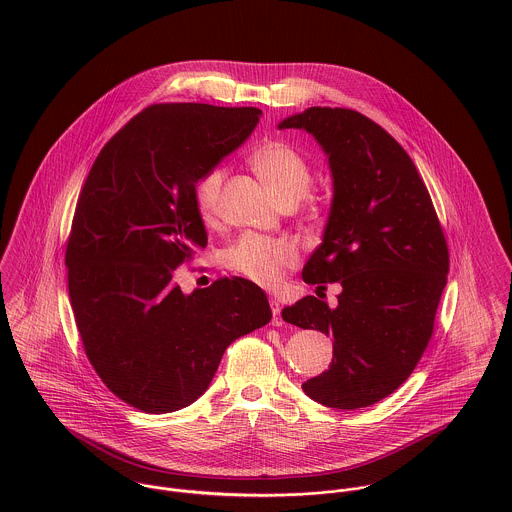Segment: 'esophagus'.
Masks as SVG:
<instances>
[{"label":"esophagus","mask_w":512,"mask_h":512,"mask_svg":"<svg viewBox=\"0 0 512 512\" xmlns=\"http://www.w3.org/2000/svg\"><path fill=\"white\" fill-rule=\"evenodd\" d=\"M270 307H272V325H276V327H282L284 325V319H282V305H280V301L278 299H270Z\"/></svg>","instance_id":"34e87169"}]
</instances>
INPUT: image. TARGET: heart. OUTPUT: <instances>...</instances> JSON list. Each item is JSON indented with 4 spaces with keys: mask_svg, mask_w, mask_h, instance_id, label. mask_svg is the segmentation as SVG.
<instances>
[{
    "mask_svg": "<svg viewBox=\"0 0 512 512\" xmlns=\"http://www.w3.org/2000/svg\"><path fill=\"white\" fill-rule=\"evenodd\" d=\"M254 171L268 183L280 203L299 201L311 187V169L303 155L286 142H268L250 155ZM226 171L222 167L209 169L195 185V201L201 217L213 219L219 211L220 189ZM299 254L288 238H270L262 234H242L222 252V262L228 270L246 280L272 288L288 268L295 266Z\"/></svg>",
    "mask_w": 512,
    "mask_h": 512,
    "instance_id": "b5f03b06",
    "label": "heart"
}]
</instances>
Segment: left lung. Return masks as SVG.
Segmentation results:
<instances>
[{
  "label": "left lung",
  "instance_id": "8db88e82",
  "mask_svg": "<svg viewBox=\"0 0 512 512\" xmlns=\"http://www.w3.org/2000/svg\"><path fill=\"white\" fill-rule=\"evenodd\" d=\"M278 128L305 130L329 157L331 211L301 276L343 288L335 309L305 295L282 311L284 321L333 337L329 370L301 388L329 408H365L412 374L432 339L447 242L414 161L376 122L311 106Z\"/></svg>",
  "mask_w": 512,
  "mask_h": 512
}]
</instances>
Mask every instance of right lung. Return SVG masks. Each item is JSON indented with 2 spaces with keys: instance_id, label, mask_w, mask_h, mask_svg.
<instances>
[{
  "instance_id": "add662e5",
  "label": "right lung",
  "mask_w": 512,
  "mask_h": 512,
  "mask_svg": "<svg viewBox=\"0 0 512 512\" xmlns=\"http://www.w3.org/2000/svg\"><path fill=\"white\" fill-rule=\"evenodd\" d=\"M258 108L153 104L98 153L78 195L65 264L84 353L126 404H193L222 353L272 319L266 293L220 278L183 293L175 270L207 246L195 185L246 142Z\"/></svg>"
}]
</instances>
